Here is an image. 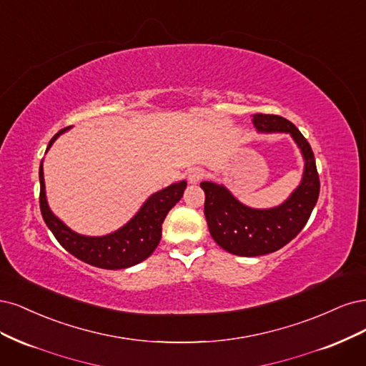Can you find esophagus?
Listing matches in <instances>:
<instances>
[{"instance_id":"obj_1","label":"esophagus","mask_w":366,"mask_h":366,"mask_svg":"<svg viewBox=\"0 0 366 366\" xmlns=\"http://www.w3.org/2000/svg\"><path fill=\"white\" fill-rule=\"evenodd\" d=\"M202 178H204V170L200 169V167L192 169L190 172H188V174H187V179H188V182H190V184H197Z\"/></svg>"}]
</instances>
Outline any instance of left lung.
Returning a JSON list of instances; mask_svg holds the SVG:
<instances>
[{"instance_id": "8db88e82", "label": "left lung", "mask_w": 366, "mask_h": 366, "mask_svg": "<svg viewBox=\"0 0 366 366\" xmlns=\"http://www.w3.org/2000/svg\"><path fill=\"white\" fill-rule=\"evenodd\" d=\"M252 123L262 134H289L301 150L304 172L300 185L274 208L242 204L225 185L200 182L205 192V219L214 242L229 254L258 257L278 251L305 227L320 196L315 155L297 126L280 115L255 114Z\"/></svg>"}]
</instances>
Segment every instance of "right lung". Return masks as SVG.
I'll return each mask as SVG.
<instances>
[{
	"label": "right lung",
	"mask_w": 366,
	"mask_h": 366,
	"mask_svg": "<svg viewBox=\"0 0 366 366\" xmlns=\"http://www.w3.org/2000/svg\"><path fill=\"white\" fill-rule=\"evenodd\" d=\"M68 129H71V126L59 131L51 138L46 150L53 146L59 135L66 132ZM39 182L41 213L56 240L79 260L91 266L112 270L135 266L152 255L161 240V225L164 219H166L169 211L179 202L187 187V181H181L162 188V190L153 193L141 205L138 213L126 225L111 234L91 237V235L77 234L53 214L49 202H46L42 162L39 166Z\"/></svg>",
	"instance_id": "right-lung-1"
}]
</instances>
